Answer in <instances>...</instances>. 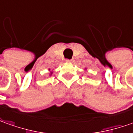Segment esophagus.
Returning <instances> with one entry per match:
<instances>
[{
  "label": "esophagus",
  "mask_w": 133,
  "mask_h": 133,
  "mask_svg": "<svg viewBox=\"0 0 133 133\" xmlns=\"http://www.w3.org/2000/svg\"><path fill=\"white\" fill-rule=\"evenodd\" d=\"M65 62H66V63H73V62H74V60L66 59V60H65Z\"/></svg>",
  "instance_id": "obj_1"
}]
</instances>
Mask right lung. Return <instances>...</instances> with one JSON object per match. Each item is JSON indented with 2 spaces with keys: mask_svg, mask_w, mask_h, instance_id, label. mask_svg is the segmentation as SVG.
I'll return each instance as SVG.
<instances>
[{
  "mask_svg": "<svg viewBox=\"0 0 133 133\" xmlns=\"http://www.w3.org/2000/svg\"><path fill=\"white\" fill-rule=\"evenodd\" d=\"M49 70H50V69H49ZM52 73H53V72H52V71H50V76H52Z\"/></svg>",
  "mask_w": 133,
  "mask_h": 133,
  "instance_id": "obj_1",
  "label": "right lung"
}]
</instances>
